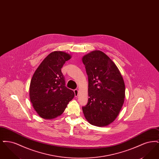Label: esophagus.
<instances>
[{"label":"esophagus","mask_w":159,"mask_h":159,"mask_svg":"<svg viewBox=\"0 0 159 159\" xmlns=\"http://www.w3.org/2000/svg\"><path fill=\"white\" fill-rule=\"evenodd\" d=\"M74 92H75V97H77L78 95V93H79V91L77 89H75L74 90Z\"/></svg>","instance_id":"esophagus-1"}]
</instances>
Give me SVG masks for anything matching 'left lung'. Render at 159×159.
Returning a JSON list of instances; mask_svg holds the SVG:
<instances>
[{
	"mask_svg": "<svg viewBox=\"0 0 159 159\" xmlns=\"http://www.w3.org/2000/svg\"><path fill=\"white\" fill-rule=\"evenodd\" d=\"M88 76V102L82 107L91 125L106 126L115 120L124 102L125 83L116 64L106 54L95 51L82 58Z\"/></svg>",
	"mask_w": 159,
	"mask_h": 159,
	"instance_id": "8db88e82",
	"label": "left lung"
}]
</instances>
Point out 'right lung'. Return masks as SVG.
Masks as SVG:
<instances>
[{"label": "right lung", "mask_w": 159, "mask_h": 159, "mask_svg": "<svg viewBox=\"0 0 159 159\" xmlns=\"http://www.w3.org/2000/svg\"><path fill=\"white\" fill-rule=\"evenodd\" d=\"M68 53L55 51L49 54L34 72L30 86V98L40 117L52 119L64 112L75 93L66 86L61 68L70 60Z\"/></svg>", "instance_id": "obj_1"}]
</instances>
